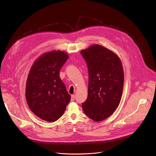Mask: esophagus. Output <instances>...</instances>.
<instances>
[{
    "label": "esophagus",
    "mask_w": 156,
    "mask_h": 156,
    "mask_svg": "<svg viewBox=\"0 0 156 156\" xmlns=\"http://www.w3.org/2000/svg\"><path fill=\"white\" fill-rule=\"evenodd\" d=\"M75 99V95H72V96H71V101H74Z\"/></svg>",
    "instance_id": "1"
}]
</instances>
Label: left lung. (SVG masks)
<instances>
[{"mask_svg": "<svg viewBox=\"0 0 156 156\" xmlns=\"http://www.w3.org/2000/svg\"><path fill=\"white\" fill-rule=\"evenodd\" d=\"M88 69L87 98L82 104L84 114L95 122L109 117L122 96L124 73L119 56L99 44L81 51Z\"/></svg>", "mask_w": 156, "mask_h": 156, "instance_id": "1", "label": "left lung"}]
</instances>
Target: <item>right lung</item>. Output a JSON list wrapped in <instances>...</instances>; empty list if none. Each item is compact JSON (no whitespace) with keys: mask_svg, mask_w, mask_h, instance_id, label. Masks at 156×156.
<instances>
[{"mask_svg":"<svg viewBox=\"0 0 156 156\" xmlns=\"http://www.w3.org/2000/svg\"><path fill=\"white\" fill-rule=\"evenodd\" d=\"M69 58L66 52L53 50L42 54L31 66L26 84V99L30 110L43 120H57L70 101L59 76Z\"/></svg>","mask_w":156,"mask_h":156,"instance_id":"add662e5","label":"right lung"}]
</instances>
